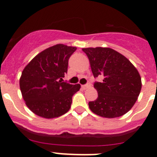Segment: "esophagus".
Returning a JSON list of instances; mask_svg holds the SVG:
<instances>
[{
	"instance_id": "1",
	"label": "esophagus",
	"mask_w": 157,
	"mask_h": 157,
	"mask_svg": "<svg viewBox=\"0 0 157 157\" xmlns=\"http://www.w3.org/2000/svg\"><path fill=\"white\" fill-rule=\"evenodd\" d=\"M90 86V83H88V84H86V85L82 86V88L83 90H86V89L89 88Z\"/></svg>"
}]
</instances>
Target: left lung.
<instances>
[{
  "label": "left lung",
  "instance_id": "1",
  "mask_svg": "<svg viewBox=\"0 0 157 157\" xmlns=\"http://www.w3.org/2000/svg\"><path fill=\"white\" fill-rule=\"evenodd\" d=\"M94 78L98 98L89 102L94 113L105 118H116L126 114L138 99L141 89V76L127 58L110 48H86Z\"/></svg>",
  "mask_w": 157,
  "mask_h": 157
}]
</instances>
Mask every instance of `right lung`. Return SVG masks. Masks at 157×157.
I'll return each instance as SVG.
<instances>
[{
  "label": "right lung",
  "instance_id": "1",
  "mask_svg": "<svg viewBox=\"0 0 157 157\" xmlns=\"http://www.w3.org/2000/svg\"><path fill=\"white\" fill-rule=\"evenodd\" d=\"M76 47L58 44L38 53L25 67L19 79L23 100L31 112L45 119L59 117L69 111L79 84L63 82L68 59Z\"/></svg>",
  "mask_w": 157,
  "mask_h": 157
}]
</instances>
